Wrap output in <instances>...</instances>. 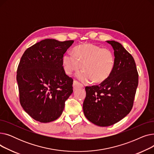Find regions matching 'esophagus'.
I'll use <instances>...</instances> for the list:
<instances>
[{"label": "esophagus", "mask_w": 154, "mask_h": 154, "mask_svg": "<svg viewBox=\"0 0 154 154\" xmlns=\"http://www.w3.org/2000/svg\"><path fill=\"white\" fill-rule=\"evenodd\" d=\"M73 87H74V89H77V88H82L84 87V85L81 84L80 82H79L77 80H74V84H73Z\"/></svg>", "instance_id": "34e87169"}]
</instances>
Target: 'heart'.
Returning <instances> with one entry per match:
<instances>
[{
	"label": "heart",
	"instance_id": "b5f03b06",
	"mask_svg": "<svg viewBox=\"0 0 154 154\" xmlns=\"http://www.w3.org/2000/svg\"><path fill=\"white\" fill-rule=\"evenodd\" d=\"M63 69L68 74L80 68L84 70L77 77L82 81L92 80L100 83L106 80L114 69L115 57L107 48L92 44L79 45L74 47V53L68 51L62 57Z\"/></svg>",
	"mask_w": 154,
	"mask_h": 154
}]
</instances>
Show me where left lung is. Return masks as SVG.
<instances>
[{
  "label": "left lung",
  "mask_w": 154,
  "mask_h": 154,
  "mask_svg": "<svg viewBox=\"0 0 154 154\" xmlns=\"http://www.w3.org/2000/svg\"><path fill=\"white\" fill-rule=\"evenodd\" d=\"M107 42L114 50V69L101 84L85 87L83 103L86 118L101 127L114 125L129 114L139 84V74L132 55L118 42Z\"/></svg>",
  "instance_id": "obj_1"
}]
</instances>
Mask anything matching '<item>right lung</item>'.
I'll return each instance as SVG.
<instances>
[{"label":"right lung","instance_id":"1","mask_svg":"<svg viewBox=\"0 0 154 154\" xmlns=\"http://www.w3.org/2000/svg\"><path fill=\"white\" fill-rule=\"evenodd\" d=\"M73 42L45 39L29 47L20 59L17 70L20 103L40 122L57 119L73 92L74 80L62 63L63 55Z\"/></svg>","mask_w":154,"mask_h":154}]
</instances>
